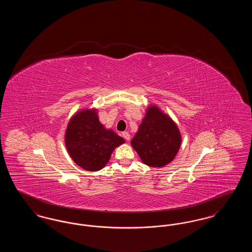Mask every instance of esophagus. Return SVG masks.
<instances>
[{
  "instance_id": "esophagus-1",
  "label": "esophagus",
  "mask_w": 252,
  "mask_h": 252,
  "mask_svg": "<svg viewBox=\"0 0 252 252\" xmlns=\"http://www.w3.org/2000/svg\"><path fill=\"white\" fill-rule=\"evenodd\" d=\"M122 136H123L126 141H129V140H130V135H129L128 132H123V133H122Z\"/></svg>"
}]
</instances>
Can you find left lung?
Segmentation results:
<instances>
[{
  "instance_id": "left-lung-1",
  "label": "left lung",
  "mask_w": 252,
  "mask_h": 252,
  "mask_svg": "<svg viewBox=\"0 0 252 252\" xmlns=\"http://www.w3.org/2000/svg\"><path fill=\"white\" fill-rule=\"evenodd\" d=\"M180 144L177 124L158 107L150 105L131 140L132 147L142 161L151 167H163L173 161Z\"/></svg>"
}]
</instances>
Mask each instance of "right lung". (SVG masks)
<instances>
[{
  "mask_svg": "<svg viewBox=\"0 0 252 252\" xmlns=\"http://www.w3.org/2000/svg\"><path fill=\"white\" fill-rule=\"evenodd\" d=\"M65 145L72 160L87 171H99L106 166L113 150L125 140L99 121L96 108H84L69 121Z\"/></svg>",
  "mask_w": 252,
  "mask_h": 252,
  "instance_id": "1",
  "label": "right lung"
}]
</instances>
